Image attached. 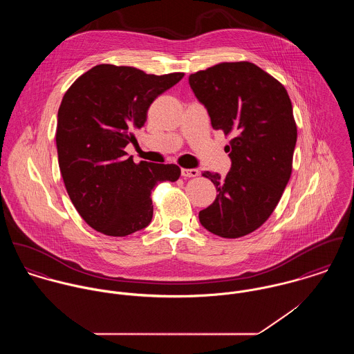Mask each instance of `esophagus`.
Here are the masks:
<instances>
[{
    "label": "esophagus",
    "mask_w": 354,
    "mask_h": 354,
    "mask_svg": "<svg viewBox=\"0 0 354 354\" xmlns=\"http://www.w3.org/2000/svg\"><path fill=\"white\" fill-rule=\"evenodd\" d=\"M181 176L183 177H198L199 170L198 169H181Z\"/></svg>",
    "instance_id": "obj_1"
}]
</instances>
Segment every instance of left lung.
I'll list each match as a JSON object with an SVG mask.
<instances>
[{"label": "left lung", "mask_w": 354, "mask_h": 354, "mask_svg": "<svg viewBox=\"0 0 354 354\" xmlns=\"http://www.w3.org/2000/svg\"><path fill=\"white\" fill-rule=\"evenodd\" d=\"M189 86L212 128L232 135L226 177L202 173L218 195L199 221L223 239L247 236L268 219L289 183L297 142L292 102L277 79L248 61L192 73Z\"/></svg>", "instance_id": "obj_1"}]
</instances>
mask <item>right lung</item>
Here are the masks:
<instances>
[{"label":"right lung","mask_w":354,"mask_h":354,"mask_svg":"<svg viewBox=\"0 0 354 354\" xmlns=\"http://www.w3.org/2000/svg\"><path fill=\"white\" fill-rule=\"evenodd\" d=\"M184 73L147 75L101 64L82 75L58 109L55 143L66 192L97 232L124 237L150 225L152 188L177 181V165L135 163L125 147L147 120L152 102Z\"/></svg>","instance_id":"obj_1"}]
</instances>
